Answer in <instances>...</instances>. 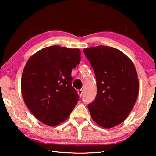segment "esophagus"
Instances as JSON below:
<instances>
[{"instance_id":"34e87169","label":"esophagus","mask_w":156,"mask_h":156,"mask_svg":"<svg viewBox=\"0 0 156 156\" xmlns=\"http://www.w3.org/2000/svg\"><path fill=\"white\" fill-rule=\"evenodd\" d=\"M78 94L79 96H80V97H81L82 96H83V89H79V90L78 91Z\"/></svg>"}]
</instances>
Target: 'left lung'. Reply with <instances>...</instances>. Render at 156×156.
Returning <instances> with one entry per match:
<instances>
[{
	"label": "left lung",
	"mask_w": 156,
	"mask_h": 156,
	"mask_svg": "<svg viewBox=\"0 0 156 156\" xmlns=\"http://www.w3.org/2000/svg\"><path fill=\"white\" fill-rule=\"evenodd\" d=\"M83 52L96 78V98L88 105L92 119L104 128L125 120L139 93L138 74L133 62L120 50L108 46L86 48Z\"/></svg>",
	"instance_id": "1"
}]
</instances>
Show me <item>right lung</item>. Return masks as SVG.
<instances>
[{
	"mask_svg": "<svg viewBox=\"0 0 156 156\" xmlns=\"http://www.w3.org/2000/svg\"><path fill=\"white\" fill-rule=\"evenodd\" d=\"M79 49L44 47L25 66L21 91L26 106L39 121L51 126L64 122L78 101L72 70L80 62Z\"/></svg>",
	"mask_w": 156,
	"mask_h": 156,
	"instance_id": "obj_1",
	"label": "right lung"
}]
</instances>
